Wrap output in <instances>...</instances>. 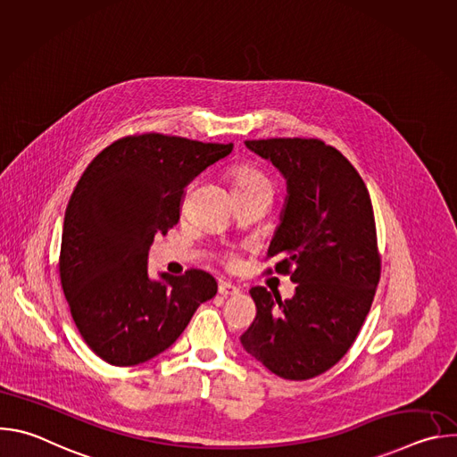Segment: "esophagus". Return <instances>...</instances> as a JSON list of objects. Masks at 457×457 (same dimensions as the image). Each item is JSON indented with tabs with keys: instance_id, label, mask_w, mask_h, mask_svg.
Returning a JSON list of instances; mask_svg holds the SVG:
<instances>
[{
	"instance_id": "1",
	"label": "esophagus",
	"mask_w": 457,
	"mask_h": 457,
	"mask_svg": "<svg viewBox=\"0 0 457 457\" xmlns=\"http://www.w3.org/2000/svg\"><path fill=\"white\" fill-rule=\"evenodd\" d=\"M219 293L222 296H233V295H238L240 289L235 284H231V282H220L219 284Z\"/></svg>"
}]
</instances>
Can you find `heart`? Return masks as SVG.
Masks as SVG:
<instances>
[{
  "mask_svg": "<svg viewBox=\"0 0 457 457\" xmlns=\"http://www.w3.org/2000/svg\"><path fill=\"white\" fill-rule=\"evenodd\" d=\"M231 187L233 191L245 193H270L273 195V182L260 170L242 164L237 166L231 173Z\"/></svg>",
  "mask_w": 457,
  "mask_h": 457,
  "instance_id": "heart-1",
  "label": "heart"
}]
</instances>
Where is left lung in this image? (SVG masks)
<instances>
[{
  "label": "left lung",
  "mask_w": 457,
  "mask_h": 457,
  "mask_svg": "<svg viewBox=\"0 0 457 457\" xmlns=\"http://www.w3.org/2000/svg\"><path fill=\"white\" fill-rule=\"evenodd\" d=\"M245 146L284 175L280 224L268 256L291 275L284 300L251 287L256 305L242 347L286 379H309L338 363L356 340L379 282L376 224L365 182L320 139H262ZM271 273V270H268Z\"/></svg>",
  "instance_id": "left-lung-1"
}]
</instances>
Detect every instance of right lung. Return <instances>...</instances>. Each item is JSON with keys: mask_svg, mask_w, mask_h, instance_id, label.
<instances>
[{"mask_svg": "<svg viewBox=\"0 0 457 457\" xmlns=\"http://www.w3.org/2000/svg\"><path fill=\"white\" fill-rule=\"evenodd\" d=\"M233 145L143 134L104 148L81 175L64 212L59 277L76 328L104 361L152 360L217 295L201 270L148 275L157 235L179 222L184 187Z\"/></svg>", "mask_w": 457, "mask_h": 457, "instance_id": "right-lung-1", "label": "right lung"}]
</instances>
